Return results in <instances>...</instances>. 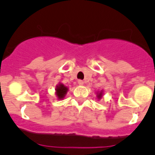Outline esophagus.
I'll return each mask as SVG.
<instances>
[{
    "label": "esophagus",
    "mask_w": 155,
    "mask_h": 155,
    "mask_svg": "<svg viewBox=\"0 0 155 155\" xmlns=\"http://www.w3.org/2000/svg\"><path fill=\"white\" fill-rule=\"evenodd\" d=\"M78 84H80V85H83V84H84V81L82 80H78Z\"/></svg>",
    "instance_id": "esophagus-1"
}]
</instances>
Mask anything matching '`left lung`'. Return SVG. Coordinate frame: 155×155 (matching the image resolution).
<instances>
[{
	"instance_id": "8db88e82",
	"label": "left lung",
	"mask_w": 155,
	"mask_h": 155,
	"mask_svg": "<svg viewBox=\"0 0 155 155\" xmlns=\"http://www.w3.org/2000/svg\"><path fill=\"white\" fill-rule=\"evenodd\" d=\"M102 91H101V92L98 93V98H102Z\"/></svg>"
}]
</instances>
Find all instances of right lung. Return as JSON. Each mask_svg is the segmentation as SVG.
<instances>
[{
    "mask_svg": "<svg viewBox=\"0 0 155 155\" xmlns=\"http://www.w3.org/2000/svg\"><path fill=\"white\" fill-rule=\"evenodd\" d=\"M68 91V87L64 86L63 84H59L57 86V87H56V94H57L58 99H62V98H64Z\"/></svg>",
    "mask_w": 155,
    "mask_h": 155,
    "instance_id": "right-lung-1",
    "label": "right lung"
}]
</instances>
